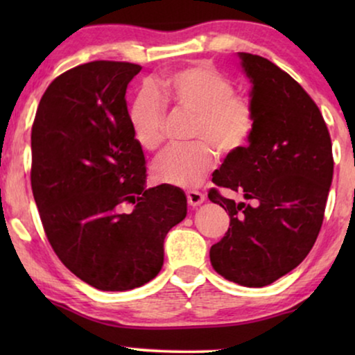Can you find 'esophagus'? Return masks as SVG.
Wrapping results in <instances>:
<instances>
[{"instance_id":"obj_1","label":"esophagus","mask_w":355,"mask_h":355,"mask_svg":"<svg viewBox=\"0 0 355 355\" xmlns=\"http://www.w3.org/2000/svg\"><path fill=\"white\" fill-rule=\"evenodd\" d=\"M187 202L191 207H198L205 202V193L198 191H189L187 192Z\"/></svg>"}]
</instances>
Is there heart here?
Masks as SVG:
<instances>
[{
	"label": "heart",
	"mask_w": 355,
	"mask_h": 355,
	"mask_svg": "<svg viewBox=\"0 0 355 355\" xmlns=\"http://www.w3.org/2000/svg\"><path fill=\"white\" fill-rule=\"evenodd\" d=\"M164 103L193 114L189 147L171 148L152 166L155 181L192 189L200 186L216 166L215 147L223 155L241 152L255 129V110L249 98L234 94L231 80L210 66L197 64L178 69L164 77L155 92L144 90L129 110L135 140L145 150L163 144Z\"/></svg>",
	"instance_id": "heart-1"
}]
</instances>
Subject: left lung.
Here are the masks:
<instances>
[{
    "label": "left lung",
    "instance_id": "obj_1",
    "mask_svg": "<svg viewBox=\"0 0 355 355\" xmlns=\"http://www.w3.org/2000/svg\"><path fill=\"white\" fill-rule=\"evenodd\" d=\"M249 77L254 134L213 173L218 187L245 202L208 198L230 213V230L211 245L218 275L263 288L294 270L317 241L333 181V150L318 106L288 72L266 58L237 53Z\"/></svg>",
    "mask_w": 355,
    "mask_h": 355
}]
</instances>
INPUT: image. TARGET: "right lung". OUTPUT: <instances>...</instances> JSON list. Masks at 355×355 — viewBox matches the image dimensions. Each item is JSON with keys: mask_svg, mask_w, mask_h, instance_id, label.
I'll use <instances>...</instances> for the list:
<instances>
[{"mask_svg": "<svg viewBox=\"0 0 355 355\" xmlns=\"http://www.w3.org/2000/svg\"><path fill=\"white\" fill-rule=\"evenodd\" d=\"M139 64L92 61L48 85L32 125V192L48 241L100 291L144 286L163 266L168 231L187 215L179 187L147 189L125 90Z\"/></svg>", "mask_w": 355, "mask_h": 355, "instance_id": "add662e5", "label": "right lung"}]
</instances>
